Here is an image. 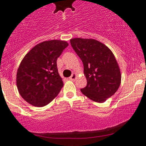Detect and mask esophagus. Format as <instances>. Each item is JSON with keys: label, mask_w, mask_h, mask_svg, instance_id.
I'll return each mask as SVG.
<instances>
[{"label": "esophagus", "mask_w": 146, "mask_h": 146, "mask_svg": "<svg viewBox=\"0 0 146 146\" xmlns=\"http://www.w3.org/2000/svg\"><path fill=\"white\" fill-rule=\"evenodd\" d=\"M76 78H77V74H76V73H73L72 75L69 77V79H70L71 80H74Z\"/></svg>", "instance_id": "1"}]
</instances>
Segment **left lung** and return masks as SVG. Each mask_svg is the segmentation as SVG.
Masks as SVG:
<instances>
[{
    "mask_svg": "<svg viewBox=\"0 0 146 146\" xmlns=\"http://www.w3.org/2000/svg\"><path fill=\"white\" fill-rule=\"evenodd\" d=\"M70 43L84 66L87 86L81 92L92 101L104 102L118 91L121 82V70L113 52L93 38H72Z\"/></svg>",
    "mask_w": 146,
    "mask_h": 146,
    "instance_id": "1",
    "label": "left lung"
}]
</instances>
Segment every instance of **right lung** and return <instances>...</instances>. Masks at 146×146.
Listing matches in <instances>:
<instances>
[{"instance_id":"add662e5","label":"right lung","mask_w":146,"mask_h":146,"mask_svg":"<svg viewBox=\"0 0 146 146\" xmlns=\"http://www.w3.org/2000/svg\"><path fill=\"white\" fill-rule=\"evenodd\" d=\"M68 45L62 40L45 41L23 58L17 72V87L30 104L44 107L58 96L64 82L58 74L57 59Z\"/></svg>"}]
</instances>
